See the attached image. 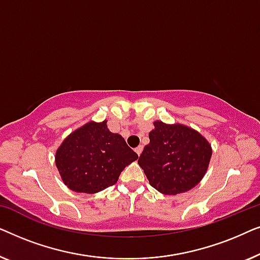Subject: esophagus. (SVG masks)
<instances>
[{"label":"esophagus","instance_id":"34e87169","mask_svg":"<svg viewBox=\"0 0 260 260\" xmlns=\"http://www.w3.org/2000/svg\"><path fill=\"white\" fill-rule=\"evenodd\" d=\"M135 151H136L137 155L140 156L142 154V151H143V145H138V147L135 149Z\"/></svg>","mask_w":260,"mask_h":260}]
</instances>
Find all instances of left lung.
Segmentation results:
<instances>
[{"label":"left lung","instance_id":"left-lung-1","mask_svg":"<svg viewBox=\"0 0 260 260\" xmlns=\"http://www.w3.org/2000/svg\"><path fill=\"white\" fill-rule=\"evenodd\" d=\"M149 134L138 158L149 183L163 194L176 195L197 186L206 174L212 156L206 138L189 127L168 125L159 120Z\"/></svg>","mask_w":260,"mask_h":260}]
</instances>
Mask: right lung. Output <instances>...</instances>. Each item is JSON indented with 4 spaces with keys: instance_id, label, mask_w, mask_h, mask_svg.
<instances>
[{
    "instance_id": "right-lung-1",
    "label": "right lung",
    "mask_w": 260,
    "mask_h": 260,
    "mask_svg": "<svg viewBox=\"0 0 260 260\" xmlns=\"http://www.w3.org/2000/svg\"><path fill=\"white\" fill-rule=\"evenodd\" d=\"M137 158L120 135L110 133L104 120L90 122L71 134L56 151L55 165L70 189L92 194L113 186Z\"/></svg>"
}]
</instances>
